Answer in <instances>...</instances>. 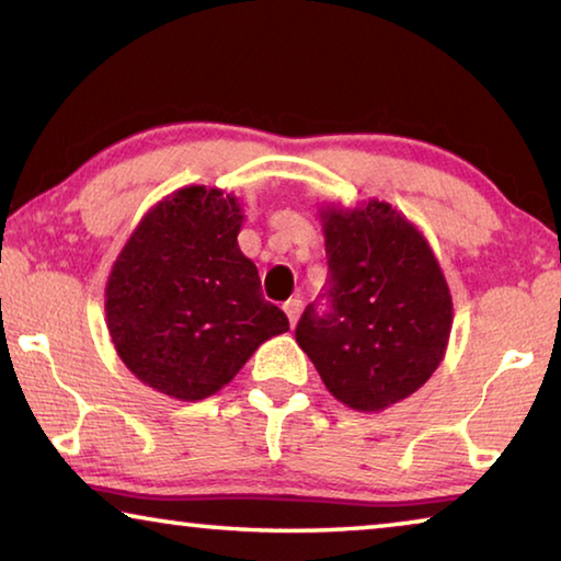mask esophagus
<instances>
[{"instance_id":"34e87169","label":"esophagus","mask_w":561,"mask_h":561,"mask_svg":"<svg viewBox=\"0 0 561 561\" xmlns=\"http://www.w3.org/2000/svg\"><path fill=\"white\" fill-rule=\"evenodd\" d=\"M299 311H301V299H299V297H294V299H289L287 304H284V314L289 317V324H291V327L297 324Z\"/></svg>"}]
</instances>
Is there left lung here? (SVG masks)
Here are the masks:
<instances>
[{"mask_svg": "<svg viewBox=\"0 0 561 561\" xmlns=\"http://www.w3.org/2000/svg\"><path fill=\"white\" fill-rule=\"evenodd\" d=\"M327 309L307 307L297 344L327 391L358 413L413 396L445 358L453 294L425 234L386 201L321 203Z\"/></svg>", "mask_w": 561, "mask_h": 561, "instance_id": "left-lung-1", "label": "left lung"}]
</instances>
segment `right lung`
Wrapping results in <instances>:
<instances>
[{"instance_id":"add662e5","label":"right lung","mask_w":561,"mask_h":561,"mask_svg":"<svg viewBox=\"0 0 561 561\" xmlns=\"http://www.w3.org/2000/svg\"><path fill=\"white\" fill-rule=\"evenodd\" d=\"M242 205L187 185L140 217L106 282V327L128 371L175 401L215 396L264 341L289 331L237 234Z\"/></svg>"}]
</instances>
